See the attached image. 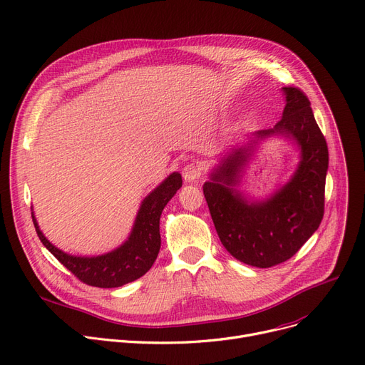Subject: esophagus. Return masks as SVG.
Instances as JSON below:
<instances>
[{"instance_id":"obj_1","label":"esophagus","mask_w":365,"mask_h":365,"mask_svg":"<svg viewBox=\"0 0 365 365\" xmlns=\"http://www.w3.org/2000/svg\"><path fill=\"white\" fill-rule=\"evenodd\" d=\"M182 177L185 182H195L202 177V168L196 163H188L182 169Z\"/></svg>"}]
</instances>
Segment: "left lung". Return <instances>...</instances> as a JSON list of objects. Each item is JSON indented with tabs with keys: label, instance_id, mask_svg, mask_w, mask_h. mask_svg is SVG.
<instances>
[{
	"label": "left lung",
	"instance_id": "obj_1",
	"mask_svg": "<svg viewBox=\"0 0 365 365\" xmlns=\"http://www.w3.org/2000/svg\"><path fill=\"white\" fill-rule=\"evenodd\" d=\"M286 106L274 128L255 133L253 144L272 135L293 140L301 162L287 184L265 200L249 202L234 187L252 156L250 145L232 148L203 184L209 212L224 247L243 264L269 268L301 249L317 231L324 215V190L329 148L318 128L308 97L284 87Z\"/></svg>",
	"mask_w": 365,
	"mask_h": 365
}]
</instances>
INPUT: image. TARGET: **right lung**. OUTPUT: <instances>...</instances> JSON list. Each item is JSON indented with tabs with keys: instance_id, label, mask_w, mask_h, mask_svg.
<instances>
[{
	"instance_id": "right-lung-1",
	"label": "right lung",
	"mask_w": 365,
	"mask_h": 365,
	"mask_svg": "<svg viewBox=\"0 0 365 365\" xmlns=\"http://www.w3.org/2000/svg\"><path fill=\"white\" fill-rule=\"evenodd\" d=\"M178 173L170 174L143 200L128 240L118 249L100 256H73L53 246L38 227L32 212V221L39 240L63 267H66L82 283L112 289L120 287L143 277L155 264L160 249L159 221L166 203L181 188Z\"/></svg>"
}]
</instances>
